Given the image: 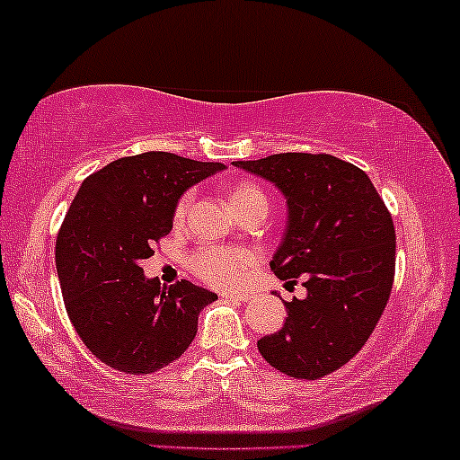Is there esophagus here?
I'll use <instances>...</instances> for the list:
<instances>
[{"mask_svg": "<svg viewBox=\"0 0 460 460\" xmlns=\"http://www.w3.org/2000/svg\"><path fill=\"white\" fill-rule=\"evenodd\" d=\"M222 297L232 299V301H249L251 295L249 293H222Z\"/></svg>", "mask_w": 460, "mask_h": 460, "instance_id": "1", "label": "esophagus"}]
</instances>
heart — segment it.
<instances>
[{
  "instance_id": "obj_1",
  "label": "heart",
  "mask_w": 460,
  "mask_h": 460,
  "mask_svg": "<svg viewBox=\"0 0 460 460\" xmlns=\"http://www.w3.org/2000/svg\"><path fill=\"white\" fill-rule=\"evenodd\" d=\"M232 211L244 209V207H263L268 209V197L263 188L253 180H238L232 181L226 190ZM192 205V192L181 194L173 211V222L184 224L188 209ZM190 266L194 274L200 276L205 282L216 287H236L241 285L244 276L257 266V255L249 249H222V247H207L199 249L190 257Z\"/></svg>"
}]
</instances>
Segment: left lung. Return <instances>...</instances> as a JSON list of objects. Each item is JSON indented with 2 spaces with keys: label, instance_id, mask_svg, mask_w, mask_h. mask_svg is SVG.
<instances>
[{
  "label": "left lung",
  "instance_id": "obj_1",
  "mask_svg": "<svg viewBox=\"0 0 460 460\" xmlns=\"http://www.w3.org/2000/svg\"><path fill=\"white\" fill-rule=\"evenodd\" d=\"M236 167L285 194L288 224L270 268L304 276L305 299L285 301L280 331L257 349L295 379H320L349 362L385 310L395 272L392 213L360 167L332 155L280 153Z\"/></svg>",
  "mask_w": 460,
  "mask_h": 460
}]
</instances>
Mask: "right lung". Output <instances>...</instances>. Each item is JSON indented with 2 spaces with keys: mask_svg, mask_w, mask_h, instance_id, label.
Wrapping results in <instances>:
<instances>
[{
  "mask_svg": "<svg viewBox=\"0 0 460 460\" xmlns=\"http://www.w3.org/2000/svg\"><path fill=\"white\" fill-rule=\"evenodd\" d=\"M224 167L150 150L81 184L56 238V270L75 331L106 367L156 373L197 337L199 314L217 295L188 280L161 287L140 263L172 230L181 194Z\"/></svg>",
  "mask_w": 460,
  "mask_h": 460,
  "instance_id": "add662e5",
  "label": "right lung"
}]
</instances>
